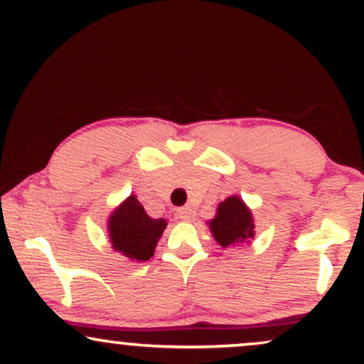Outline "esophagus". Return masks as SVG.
Wrapping results in <instances>:
<instances>
[{
    "mask_svg": "<svg viewBox=\"0 0 364 364\" xmlns=\"http://www.w3.org/2000/svg\"><path fill=\"white\" fill-rule=\"evenodd\" d=\"M176 215L178 219L185 220V223H190V220L195 219V210L191 207H183V208H178Z\"/></svg>",
    "mask_w": 364,
    "mask_h": 364,
    "instance_id": "1",
    "label": "esophagus"
}]
</instances>
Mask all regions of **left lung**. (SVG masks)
Listing matches in <instances>:
<instances>
[{"instance_id": "left-lung-1", "label": "left lung", "mask_w": 364, "mask_h": 364, "mask_svg": "<svg viewBox=\"0 0 364 364\" xmlns=\"http://www.w3.org/2000/svg\"><path fill=\"white\" fill-rule=\"evenodd\" d=\"M215 241L223 248L245 243L255 236L253 215L240 196H229L217 207V214L208 223Z\"/></svg>"}]
</instances>
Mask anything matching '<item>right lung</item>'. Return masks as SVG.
Returning a JSON list of instances; mask_svg holds the SVG:
<instances>
[{"instance_id":"right-lung-1","label":"right lung","mask_w":364,"mask_h":364,"mask_svg":"<svg viewBox=\"0 0 364 364\" xmlns=\"http://www.w3.org/2000/svg\"><path fill=\"white\" fill-rule=\"evenodd\" d=\"M168 220L152 219L136 196L129 195L111 214L107 231L116 252L132 260L145 262L154 255Z\"/></svg>"}]
</instances>
